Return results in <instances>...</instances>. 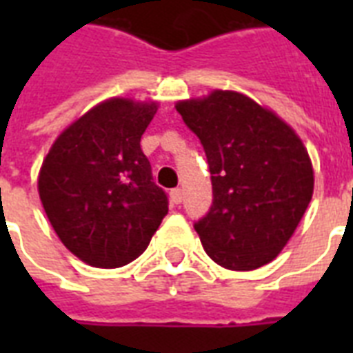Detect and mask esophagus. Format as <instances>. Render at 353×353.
<instances>
[{"instance_id": "obj_1", "label": "esophagus", "mask_w": 353, "mask_h": 353, "mask_svg": "<svg viewBox=\"0 0 353 353\" xmlns=\"http://www.w3.org/2000/svg\"><path fill=\"white\" fill-rule=\"evenodd\" d=\"M170 199H172V203H176L179 205L183 201V190L181 188H174L170 192Z\"/></svg>"}]
</instances>
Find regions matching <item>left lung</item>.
<instances>
[{
  "label": "left lung",
  "mask_w": 353,
  "mask_h": 353,
  "mask_svg": "<svg viewBox=\"0 0 353 353\" xmlns=\"http://www.w3.org/2000/svg\"><path fill=\"white\" fill-rule=\"evenodd\" d=\"M203 144L214 201L194 229L205 252L231 271L269 263L312 201L313 165L296 132L243 93L214 90L177 101Z\"/></svg>",
  "instance_id": "1"
}]
</instances>
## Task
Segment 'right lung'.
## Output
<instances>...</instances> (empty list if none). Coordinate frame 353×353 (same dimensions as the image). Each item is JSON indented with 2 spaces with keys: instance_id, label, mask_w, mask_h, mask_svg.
<instances>
[{
  "instance_id": "obj_1",
  "label": "right lung",
  "mask_w": 353,
  "mask_h": 353,
  "mask_svg": "<svg viewBox=\"0 0 353 353\" xmlns=\"http://www.w3.org/2000/svg\"><path fill=\"white\" fill-rule=\"evenodd\" d=\"M159 102L112 97L54 139L38 194L63 245L91 268H122L148 247L168 212L141 137Z\"/></svg>"
}]
</instances>
